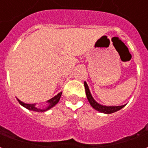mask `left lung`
<instances>
[{"label": "left lung", "instance_id": "8db88e82", "mask_svg": "<svg viewBox=\"0 0 148 148\" xmlns=\"http://www.w3.org/2000/svg\"><path fill=\"white\" fill-rule=\"evenodd\" d=\"M84 86H85V89H86V94L87 99L89 101V102L91 105V106L93 107V109H96L97 111L101 112H103V113H107V114H110V113H112V112H115L118 111L121 109L123 107H124V106H104L100 105L97 102H96L94 99L93 98V97L91 95V93L90 92V89L87 86L86 82H84Z\"/></svg>", "mask_w": 148, "mask_h": 148}]
</instances>
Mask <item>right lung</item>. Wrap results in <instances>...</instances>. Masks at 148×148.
<instances>
[{
	"instance_id": "right-lung-1",
	"label": "right lung",
	"mask_w": 148,
	"mask_h": 148,
	"mask_svg": "<svg viewBox=\"0 0 148 148\" xmlns=\"http://www.w3.org/2000/svg\"><path fill=\"white\" fill-rule=\"evenodd\" d=\"M61 95H62V93H59L58 95H56V96L54 97L53 98L49 100L48 101H47V102H48V107H47V108L45 109H38V108H36V107L35 106V105H34V104H25V103L21 101H20L19 99H17V100H18V101L20 102V104H21V106H23L24 107H25L26 109H29V110H32V111H36V112H44V111H46V110H48V109H50L51 108H52L53 106H55V105H56V104L58 102V101H59L60 97H61Z\"/></svg>"
}]
</instances>
